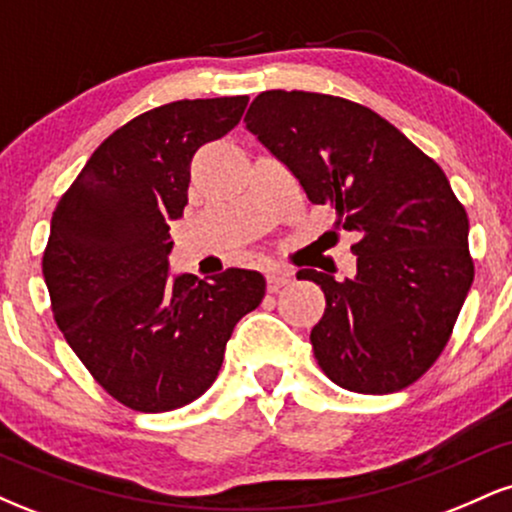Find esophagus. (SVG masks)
Instances as JSON below:
<instances>
[{
    "label": "esophagus",
    "mask_w": 512,
    "mask_h": 512,
    "mask_svg": "<svg viewBox=\"0 0 512 512\" xmlns=\"http://www.w3.org/2000/svg\"><path fill=\"white\" fill-rule=\"evenodd\" d=\"M291 281V272H286V269H272V272H267V291L274 293L279 291L281 286H286Z\"/></svg>",
    "instance_id": "obj_1"
}]
</instances>
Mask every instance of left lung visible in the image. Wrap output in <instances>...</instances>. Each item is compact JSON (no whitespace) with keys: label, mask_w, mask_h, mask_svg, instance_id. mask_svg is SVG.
Here are the masks:
<instances>
[{"label":"left lung","mask_w":512,"mask_h":512,"mask_svg":"<svg viewBox=\"0 0 512 512\" xmlns=\"http://www.w3.org/2000/svg\"><path fill=\"white\" fill-rule=\"evenodd\" d=\"M245 127L337 214L356 274L301 269L325 293L317 366L361 395L409 387L448 344L474 281L469 219L433 158L378 113L339 96L264 91Z\"/></svg>","instance_id":"1"}]
</instances>
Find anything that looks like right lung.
Listing matches in <instances>:
<instances>
[{
	"instance_id": "1",
	"label": "right lung",
	"mask_w": 512,
	"mask_h": 512,
	"mask_svg": "<svg viewBox=\"0 0 512 512\" xmlns=\"http://www.w3.org/2000/svg\"><path fill=\"white\" fill-rule=\"evenodd\" d=\"M248 96L175 101L115 129L57 202L43 252L52 315L117 402L158 414L195 402L267 281L226 269L170 276V223L187 204L199 149L226 137Z\"/></svg>"
}]
</instances>
